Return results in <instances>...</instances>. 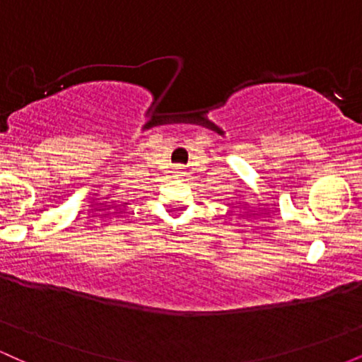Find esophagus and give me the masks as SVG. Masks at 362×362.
<instances>
[{"mask_svg":"<svg viewBox=\"0 0 362 362\" xmlns=\"http://www.w3.org/2000/svg\"><path fill=\"white\" fill-rule=\"evenodd\" d=\"M177 173H182V170H177Z\"/></svg>","mask_w":362,"mask_h":362,"instance_id":"obj_1","label":"esophagus"}]
</instances>
